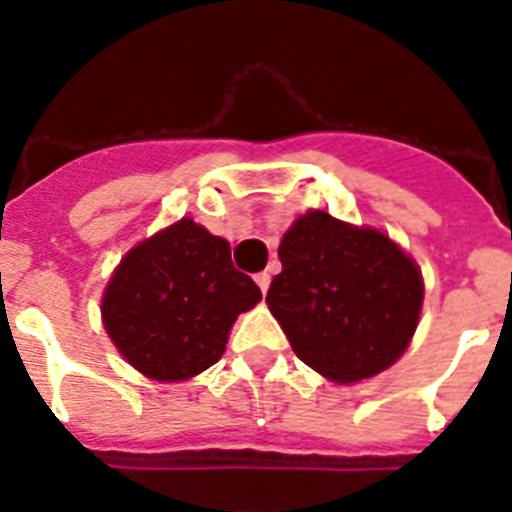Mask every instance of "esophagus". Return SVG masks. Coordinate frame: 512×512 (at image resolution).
<instances>
[{
    "mask_svg": "<svg viewBox=\"0 0 512 512\" xmlns=\"http://www.w3.org/2000/svg\"><path fill=\"white\" fill-rule=\"evenodd\" d=\"M255 281H257V287H260V292L265 295V292H268V287H271V273H268V271L257 273Z\"/></svg>",
    "mask_w": 512,
    "mask_h": 512,
    "instance_id": "34e87169",
    "label": "esophagus"
}]
</instances>
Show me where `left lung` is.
Wrapping results in <instances>:
<instances>
[{"instance_id": "obj_1", "label": "left lung", "mask_w": 512, "mask_h": 512, "mask_svg": "<svg viewBox=\"0 0 512 512\" xmlns=\"http://www.w3.org/2000/svg\"><path fill=\"white\" fill-rule=\"evenodd\" d=\"M279 257L265 303L300 361L329 380L358 382L404 353L422 279L388 236L313 209L284 233Z\"/></svg>"}]
</instances>
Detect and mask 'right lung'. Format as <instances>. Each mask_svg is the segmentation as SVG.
Segmentation results:
<instances>
[{
	"label": "right lung",
	"instance_id": "1",
	"mask_svg": "<svg viewBox=\"0 0 512 512\" xmlns=\"http://www.w3.org/2000/svg\"><path fill=\"white\" fill-rule=\"evenodd\" d=\"M260 297L233 268L228 241L183 217L124 257L103 295V324L151 380H188L220 361L236 316Z\"/></svg>",
	"mask_w": 512,
	"mask_h": 512
}]
</instances>
